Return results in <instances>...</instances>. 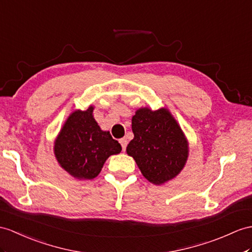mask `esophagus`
I'll return each mask as SVG.
<instances>
[{"instance_id": "1", "label": "esophagus", "mask_w": 252, "mask_h": 252, "mask_svg": "<svg viewBox=\"0 0 252 252\" xmlns=\"http://www.w3.org/2000/svg\"><path fill=\"white\" fill-rule=\"evenodd\" d=\"M120 143H121V145H122V149H123V151L125 152V150H126V146H127V143H128L127 139H125V138L121 139V140H120Z\"/></svg>"}]
</instances>
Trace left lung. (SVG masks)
I'll return each mask as SVG.
<instances>
[{
  "mask_svg": "<svg viewBox=\"0 0 252 252\" xmlns=\"http://www.w3.org/2000/svg\"><path fill=\"white\" fill-rule=\"evenodd\" d=\"M131 124L134 138L126 151L141 173L155 185L174 179L187 160L188 143L173 116L163 108L157 111L141 108Z\"/></svg>",
  "mask_w": 252,
  "mask_h": 252,
  "instance_id": "1",
  "label": "left lung"
}]
</instances>
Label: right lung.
Here are the masks:
<instances>
[{"instance_id": "1", "label": "right lung", "mask_w": 252, "mask_h": 252, "mask_svg": "<svg viewBox=\"0 0 252 252\" xmlns=\"http://www.w3.org/2000/svg\"><path fill=\"white\" fill-rule=\"evenodd\" d=\"M93 109L71 113L54 143V154L61 167L78 180L94 179L107 158L122 151L110 132L98 126Z\"/></svg>"}]
</instances>
